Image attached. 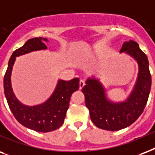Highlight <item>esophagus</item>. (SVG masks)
Segmentation results:
<instances>
[{
	"label": "esophagus",
	"mask_w": 155,
	"mask_h": 155,
	"mask_svg": "<svg viewBox=\"0 0 155 155\" xmlns=\"http://www.w3.org/2000/svg\"><path fill=\"white\" fill-rule=\"evenodd\" d=\"M84 86H85V81H84V80H80V81H79V87H80V89L83 88Z\"/></svg>",
	"instance_id": "34e87169"
}]
</instances>
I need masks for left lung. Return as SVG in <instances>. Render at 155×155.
Segmentation results:
<instances>
[{
	"label": "left lung",
	"mask_w": 155,
	"mask_h": 155,
	"mask_svg": "<svg viewBox=\"0 0 155 155\" xmlns=\"http://www.w3.org/2000/svg\"><path fill=\"white\" fill-rule=\"evenodd\" d=\"M125 51L138 63L136 85L126 101L112 103L107 99L102 84L94 78L88 79L81 91L92 122L99 129L117 131L131 125L143 112L151 88V74L147 56L134 40L124 43L120 52Z\"/></svg>",
	"instance_id": "1"
}]
</instances>
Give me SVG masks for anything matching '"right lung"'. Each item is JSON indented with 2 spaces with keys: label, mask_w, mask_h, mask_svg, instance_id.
<instances>
[{
  "label": "right lung",
  "mask_w": 155,
  "mask_h": 155,
  "mask_svg": "<svg viewBox=\"0 0 155 155\" xmlns=\"http://www.w3.org/2000/svg\"><path fill=\"white\" fill-rule=\"evenodd\" d=\"M48 39L39 37L27 40L17 49L9 59L8 68L4 77V91L7 103L15 119L23 126L36 132L47 133L59 129L63 124L69 108L72 94L79 89V78L70 81H58L53 94L44 104L37 106L23 105L16 99L12 91L10 77L16 56L32 51L46 49Z\"/></svg>",
  "instance_id": "1"
}]
</instances>
